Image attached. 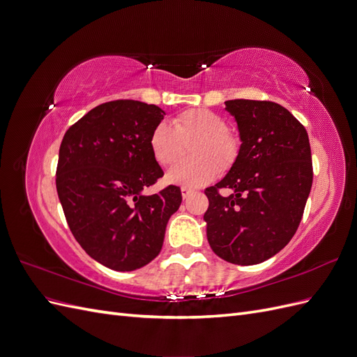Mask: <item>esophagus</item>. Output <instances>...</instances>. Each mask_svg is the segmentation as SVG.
Segmentation results:
<instances>
[{
  "mask_svg": "<svg viewBox=\"0 0 357 357\" xmlns=\"http://www.w3.org/2000/svg\"><path fill=\"white\" fill-rule=\"evenodd\" d=\"M192 193H193V190L190 188H181V197H183V199L189 198Z\"/></svg>",
  "mask_w": 357,
  "mask_h": 357,
  "instance_id": "esophagus-1",
  "label": "esophagus"
}]
</instances>
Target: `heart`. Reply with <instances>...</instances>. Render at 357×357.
<instances>
[{"label": "heart", "mask_w": 357, "mask_h": 357, "mask_svg": "<svg viewBox=\"0 0 357 357\" xmlns=\"http://www.w3.org/2000/svg\"><path fill=\"white\" fill-rule=\"evenodd\" d=\"M228 129V122L218 113L188 110L172 119L171 125H155L149 137V149L160 167H169L185 153L183 144L192 142V158L172 167L167 180L183 188H199L218 176L219 168L228 171L238 159L240 142Z\"/></svg>", "instance_id": "1"}]
</instances>
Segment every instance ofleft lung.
<instances>
[{"mask_svg": "<svg viewBox=\"0 0 357 357\" xmlns=\"http://www.w3.org/2000/svg\"><path fill=\"white\" fill-rule=\"evenodd\" d=\"M240 155L218 185L205 189L204 214L213 252L235 265H256L291 240L312 185V162L305 128L273 101L231 100ZM220 188L233 193L222 197Z\"/></svg>", "mask_w": 357, "mask_h": 357, "instance_id": "obj_1", "label": "left lung"}]
</instances>
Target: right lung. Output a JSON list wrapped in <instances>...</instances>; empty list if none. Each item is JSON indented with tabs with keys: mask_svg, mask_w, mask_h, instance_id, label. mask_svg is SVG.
Instances as JSON below:
<instances>
[{
	"mask_svg": "<svg viewBox=\"0 0 357 357\" xmlns=\"http://www.w3.org/2000/svg\"><path fill=\"white\" fill-rule=\"evenodd\" d=\"M165 112L134 100L104 102L68 128L59 147L56 190L74 238L96 262L134 271L159 255L181 204L177 186L143 190L164 171L149 137Z\"/></svg>",
	"mask_w": 357,
	"mask_h": 357,
	"instance_id": "1",
	"label": "right lung"
}]
</instances>
